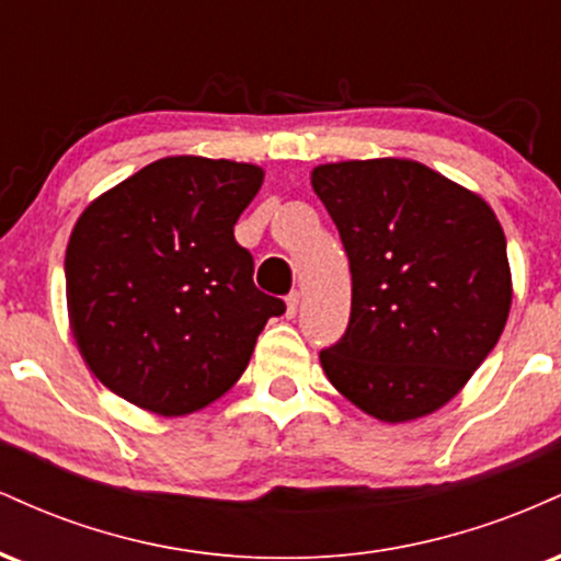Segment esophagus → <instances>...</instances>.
Returning <instances> with one entry per match:
<instances>
[{
    "label": "esophagus",
    "mask_w": 561,
    "mask_h": 561,
    "mask_svg": "<svg viewBox=\"0 0 561 561\" xmlns=\"http://www.w3.org/2000/svg\"><path fill=\"white\" fill-rule=\"evenodd\" d=\"M285 302H287L285 317H287V319H295V313H298V306H300V293H298V289H295V293H289Z\"/></svg>",
    "instance_id": "esophagus-1"
}]
</instances>
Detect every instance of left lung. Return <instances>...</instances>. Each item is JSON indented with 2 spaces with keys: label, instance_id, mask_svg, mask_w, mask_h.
I'll use <instances>...</instances> for the list:
<instances>
[{
  "label": "left lung",
  "instance_id": "1",
  "mask_svg": "<svg viewBox=\"0 0 561 561\" xmlns=\"http://www.w3.org/2000/svg\"><path fill=\"white\" fill-rule=\"evenodd\" d=\"M311 186L353 276L345 337L321 351L340 396L379 422L443 409L512 308L506 237L488 199L409 158L321 163Z\"/></svg>",
  "mask_w": 561,
  "mask_h": 561
}]
</instances>
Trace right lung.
<instances>
[{"instance_id": "add662e5", "label": "right lung", "mask_w": 561, "mask_h": 561, "mask_svg": "<svg viewBox=\"0 0 561 561\" xmlns=\"http://www.w3.org/2000/svg\"><path fill=\"white\" fill-rule=\"evenodd\" d=\"M261 165L169 156L94 197L66 250L68 324L92 375L158 416L234 388L285 302L253 285L237 218Z\"/></svg>"}]
</instances>
